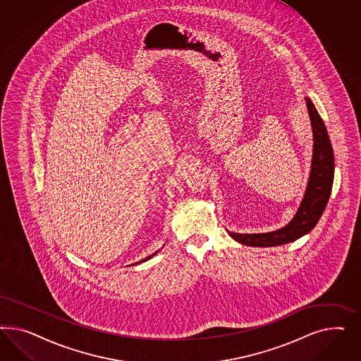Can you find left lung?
Returning <instances> with one entry per match:
<instances>
[{"instance_id": "obj_1", "label": "left lung", "mask_w": 361, "mask_h": 361, "mask_svg": "<svg viewBox=\"0 0 361 361\" xmlns=\"http://www.w3.org/2000/svg\"><path fill=\"white\" fill-rule=\"evenodd\" d=\"M305 99L314 135V151L310 178L300 207L298 209L294 219L281 229L258 234H240L229 231L230 237L242 245L254 247H270L294 242L315 228L317 221L320 219L327 207L334 184V151L329 142L327 128L314 103L308 97Z\"/></svg>"}]
</instances>
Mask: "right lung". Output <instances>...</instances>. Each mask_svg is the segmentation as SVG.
<instances>
[{
	"mask_svg": "<svg viewBox=\"0 0 361 361\" xmlns=\"http://www.w3.org/2000/svg\"><path fill=\"white\" fill-rule=\"evenodd\" d=\"M156 252H153L152 255H149V257H147V258H144V259H142V261H140V263L145 262V261H148V259H149V258H152L153 255H156Z\"/></svg>",
	"mask_w": 361,
	"mask_h": 361,
	"instance_id": "right-lung-1",
	"label": "right lung"
}]
</instances>
